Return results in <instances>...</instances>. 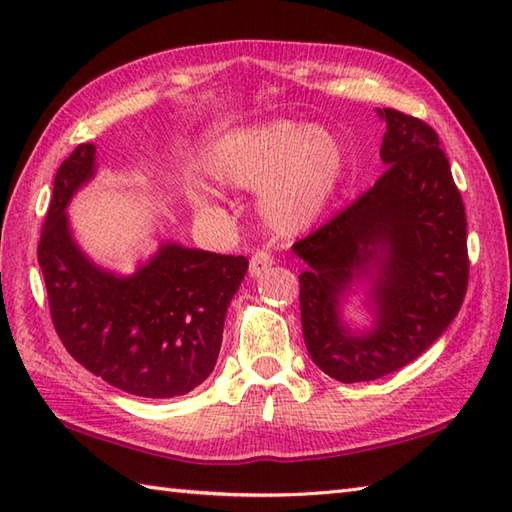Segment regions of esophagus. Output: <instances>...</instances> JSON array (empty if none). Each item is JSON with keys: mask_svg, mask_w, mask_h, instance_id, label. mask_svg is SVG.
Returning <instances> with one entry per match:
<instances>
[{"mask_svg": "<svg viewBox=\"0 0 512 512\" xmlns=\"http://www.w3.org/2000/svg\"><path fill=\"white\" fill-rule=\"evenodd\" d=\"M270 266H273V255H270L268 250H257V253L250 257V277H259L266 273Z\"/></svg>", "mask_w": 512, "mask_h": 512, "instance_id": "obj_1", "label": "esophagus"}]
</instances>
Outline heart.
I'll return each instance as SVG.
<instances>
[{
  "instance_id": "1",
  "label": "heart",
  "mask_w": 512,
  "mask_h": 512,
  "mask_svg": "<svg viewBox=\"0 0 512 512\" xmlns=\"http://www.w3.org/2000/svg\"><path fill=\"white\" fill-rule=\"evenodd\" d=\"M343 149L328 129L268 121L231 129L209 145L202 169L231 189H259L257 213L270 231L299 235L328 209L343 176ZM193 202L213 211V195L198 187Z\"/></svg>"
}]
</instances>
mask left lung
<instances>
[{
    "mask_svg": "<svg viewBox=\"0 0 512 512\" xmlns=\"http://www.w3.org/2000/svg\"><path fill=\"white\" fill-rule=\"evenodd\" d=\"M380 160L387 169L361 198L292 246L303 339L314 365L341 383L376 380L409 365L460 312L469 286L466 213L436 129L398 110ZM369 278L375 328L352 333L340 301Z\"/></svg>",
    "mask_w": 512,
    "mask_h": 512,
    "instance_id": "8db88e82",
    "label": "left lung"
}]
</instances>
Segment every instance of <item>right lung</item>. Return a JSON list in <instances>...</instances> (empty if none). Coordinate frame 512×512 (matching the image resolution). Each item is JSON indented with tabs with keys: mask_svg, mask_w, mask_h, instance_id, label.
Masks as SVG:
<instances>
[{
	"mask_svg": "<svg viewBox=\"0 0 512 512\" xmlns=\"http://www.w3.org/2000/svg\"><path fill=\"white\" fill-rule=\"evenodd\" d=\"M94 154L83 143L61 162L41 228L37 257L54 330L74 361L116 389L184 396L213 372L226 308L248 259L167 242L129 277L90 262L74 242L65 206L94 178Z\"/></svg>",
	"mask_w": 512,
	"mask_h": 512,
	"instance_id": "right-lung-1",
	"label": "right lung"
}]
</instances>
